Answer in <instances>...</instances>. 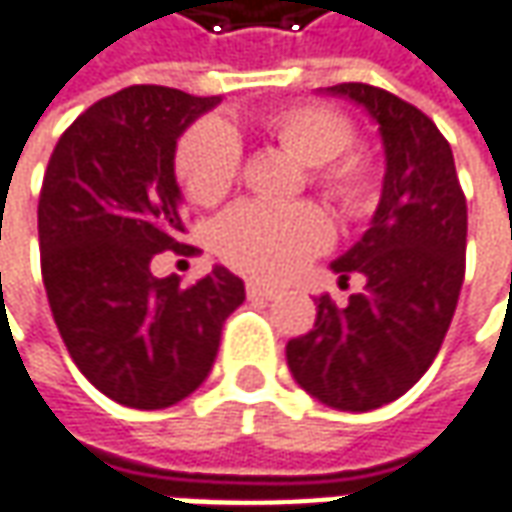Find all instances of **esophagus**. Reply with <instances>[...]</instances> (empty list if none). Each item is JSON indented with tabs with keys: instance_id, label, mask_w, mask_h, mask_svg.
Segmentation results:
<instances>
[{
	"instance_id": "1",
	"label": "esophagus",
	"mask_w": 512,
	"mask_h": 512,
	"mask_svg": "<svg viewBox=\"0 0 512 512\" xmlns=\"http://www.w3.org/2000/svg\"><path fill=\"white\" fill-rule=\"evenodd\" d=\"M246 294H249V300H274V297H277V289L252 280V283H246Z\"/></svg>"
}]
</instances>
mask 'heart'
<instances>
[{
    "label": "heart",
    "instance_id": "b5f03b06",
    "mask_svg": "<svg viewBox=\"0 0 512 512\" xmlns=\"http://www.w3.org/2000/svg\"><path fill=\"white\" fill-rule=\"evenodd\" d=\"M263 133L309 164L311 184L345 215H362L377 198L371 161L351 152L354 124L323 104H291L257 121ZM240 144L235 133L203 121L178 141L175 175L186 198L201 206L223 201L238 181ZM331 240L326 212L314 203L243 201L218 218L212 229L215 252L226 266L255 280H283Z\"/></svg>",
    "mask_w": 512,
    "mask_h": 512
}]
</instances>
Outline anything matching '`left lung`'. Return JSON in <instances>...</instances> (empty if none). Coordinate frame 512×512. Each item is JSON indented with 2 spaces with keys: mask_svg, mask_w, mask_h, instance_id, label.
I'll return each mask as SVG.
<instances>
[{
  "mask_svg": "<svg viewBox=\"0 0 512 512\" xmlns=\"http://www.w3.org/2000/svg\"><path fill=\"white\" fill-rule=\"evenodd\" d=\"M326 93L351 98L379 124L385 181L374 221L331 263L365 286L337 306L317 297V320L286 345L297 385L337 411H374L414 388L448 334L465 280L467 203L453 152L428 115L388 90L348 81Z\"/></svg>",
  "mask_w": 512,
  "mask_h": 512,
  "instance_id": "8db88e82",
  "label": "left lung"
}]
</instances>
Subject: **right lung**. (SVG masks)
Returning <instances> with one entry per match:
<instances>
[{
    "mask_svg": "<svg viewBox=\"0 0 512 512\" xmlns=\"http://www.w3.org/2000/svg\"><path fill=\"white\" fill-rule=\"evenodd\" d=\"M221 98L135 84L96 101L64 130L39 195L47 303L84 377L118 405L155 411L209 377L243 280L215 266L192 286L155 277L178 252L175 147Z\"/></svg>",
    "mask_w": 512,
    "mask_h": 512,
    "instance_id": "add662e5",
    "label": "right lung"
}]
</instances>
